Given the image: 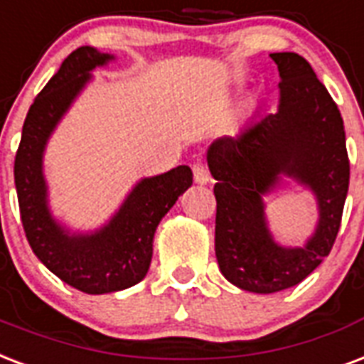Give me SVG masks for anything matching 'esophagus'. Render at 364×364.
<instances>
[{
  "instance_id": "obj_1",
  "label": "esophagus",
  "mask_w": 364,
  "mask_h": 364,
  "mask_svg": "<svg viewBox=\"0 0 364 364\" xmlns=\"http://www.w3.org/2000/svg\"><path fill=\"white\" fill-rule=\"evenodd\" d=\"M193 180H196V184H207L208 180H210V174H208V168L203 165L201 161L193 163Z\"/></svg>"
}]
</instances>
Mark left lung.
Returning <instances> with one entry per match:
<instances>
[{"label": "left lung", "mask_w": 364, "mask_h": 364, "mask_svg": "<svg viewBox=\"0 0 364 364\" xmlns=\"http://www.w3.org/2000/svg\"><path fill=\"white\" fill-rule=\"evenodd\" d=\"M279 68L277 112L247 121L235 136L207 150L216 180L214 250L222 275L239 289L272 294L308 277L331 252L342 222L349 159L340 109L309 62L296 53H273ZM294 179L318 201L320 218L304 247L272 237L263 197Z\"/></svg>", "instance_id": "1"}]
</instances>
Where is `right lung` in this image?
I'll use <instances>...</instances> for the list:
<instances>
[{"label":"right lung","mask_w":364,"mask_h":364,"mask_svg":"<svg viewBox=\"0 0 364 364\" xmlns=\"http://www.w3.org/2000/svg\"><path fill=\"white\" fill-rule=\"evenodd\" d=\"M114 58L95 47H80L68 56L28 109L15 157L22 226L33 255L56 277L87 294L125 290L146 277L157 226L193 182L188 165L138 180L114 216L92 232H72L53 216L43 174L47 142L92 80V70Z\"/></svg>","instance_id":"right-lung-1"}]
</instances>
